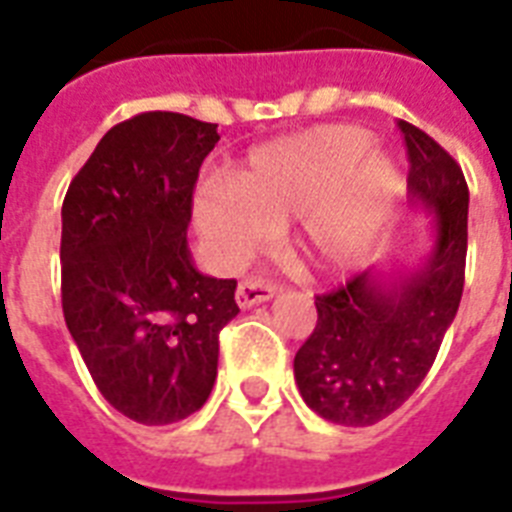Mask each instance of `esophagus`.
Returning <instances> with one entry per match:
<instances>
[{"mask_svg":"<svg viewBox=\"0 0 512 512\" xmlns=\"http://www.w3.org/2000/svg\"><path fill=\"white\" fill-rule=\"evenodd\" d=\"M276 292H279V287L271 284V281L244 279L239 284V289H236V303H239L241 308H252V305H260L265 303V300H271Z\"/></svg>","mask_w":512,"mask_h":512,"instance_id":"obj_1","label":"esophagus"}]
</instances>
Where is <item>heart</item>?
I'll use <instances>...</instances> for the list:
<instances>
[{
  "mask_svg": "<svg viewBox=\"0 0 512 512\" xmlns=\"http://www.w3.org/2000/svg\"><path fill=\"white\" fill-rule=\"evenodd\" d=\"M356 124H327L257 148L228 191L196 201V220L225 263H241L303 212L300 247L321 265H340L364 247L393 209L396 164Z\"/></svg>",
  "mask_w": 512,
  "mask_h": 512,
  "instance_id": "b5f03b06",
  "label": "heart"
}]
</instances>
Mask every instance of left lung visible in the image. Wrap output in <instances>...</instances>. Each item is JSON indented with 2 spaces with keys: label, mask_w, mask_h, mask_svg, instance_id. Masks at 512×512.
<instances>
[{
  "label": "left lung",
  "mask_w": 512,
  "mask_h": 512,
  "mask_svg": "<svg viewBox=\"0 0 512 512\" xmlns=\"http://www.w3.org/2000/svg\"><path fill=\"white\" fill-rule=\"evenodd\" d=\"M409 199L436 215L428 263L414 273H358L316 295V329L295 356L300 396L324 420L366 428L396 412L436 361L457 316L468 257V183L428 132L398 122Z\"/></svg>",
  "instance_id": "1"
}]
</instances>
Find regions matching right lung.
<instances>
[{
  "label": "right lung",
  "mask_w": 512,
  "mask_h": 512,
  "mask_svg": "<svg viewBox=\"0 0 512 512\" xmlns=\"http://www.w3.org/2000/svg\"><path fill=\"white\" fill-rule=\"evenodd\" d=\"M217 124L146 111L103 135L68 185L60 233L66 327L108 404L170 425L212 393L236 279L193 268L188 223Z\"/></svg>",
  "instance_id": "add662e5"
}]
</instances>
